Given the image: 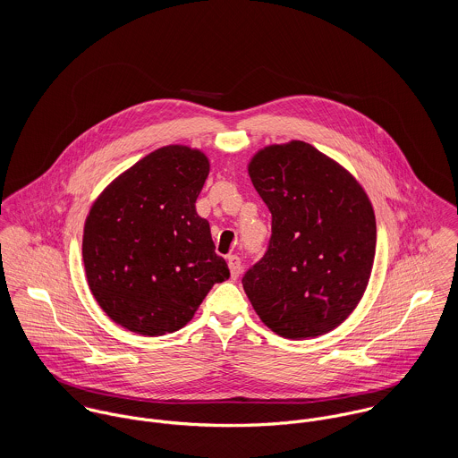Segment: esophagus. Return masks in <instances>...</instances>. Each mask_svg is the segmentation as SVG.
Here are the masks:
<instances>
[{"mask_svg":"<svg viewBox=\"0 0 458 458\" xmlns=\"http://www.w3.org/2000/svg\"><path fill=\"white\" fill-rule=\"evenodd\" d=\"M227 264L231 269V276L238 278L242 273V259L238 256H227Z\"/></svg>","mask_w":458,"mask_h":458,"instance_id":"34e87169","label":"esophagus"}]
</instances>
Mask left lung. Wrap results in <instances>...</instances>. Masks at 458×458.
Listing matches in <instances>:
<instances>
[{
    "label": "left lung",
    "instance_id": "1",
    "mask_svg": "<svg viewBox=\"0 0 458 458\" xmlns=\"http://www.w3.org/2000/svg\"><path fill=\"white\" fill-rule=\"evenodd\" d=\"M249 176L271 211V240L243 289L276 335L314 338L358 307L376 258V215L360 182L303 140L269 144Z\"/></svg>",
    "mask_w": 458,
    "mask_h": 458
}]
</instances>
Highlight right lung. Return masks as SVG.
<instances>
[{
  "label": "right lung",
  "mask_w": 458,
  "mask_h": 458,
  "mask_svg": "<svg viewBox=\"0 0 458 458\" xmlns=\"http://www.w3.org/2000/svg\"><path fill=\"white\" fill-rule=\"evenodd\" d=\"M209 174L206 153L158 148L114 178L84 222L89 291L122 327L160 336L185 327L209 289L229 278L209 224L196 211Z\"/></svg>",
  "instance_id": "1"
}]
</instances>
